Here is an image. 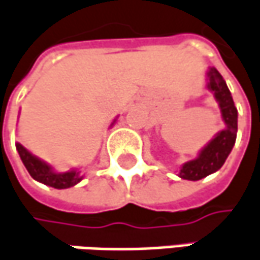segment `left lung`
<instances>
[{"instance_id":"left-lung-1","label":"left lung","mask_w":260,"mask_h":260,"mask_svg":"<svg viewBox=\"0 0 260 260\" xmlns=\"http://www.w3.org/2000/svg\"><path fill=\"white\" fill-rule=\"evenodd\" d=\"M208 77V88L214 93L220 105L221 115L225 122V129L217 134V137L199 152L198 158L183 164L179 176L186 180H199L220 170L233 150L237 135V109L234 106L232 93L224 78L215 68H209Z\"/></svg>"}]
</instances>
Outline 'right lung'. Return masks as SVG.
Segmentation results:
<instances>
[{"label": "right lung", "mask_w": 260, "mask_h": 260, "mask_svg": "<svg viewBox=\"0 0 260 260\" xmlns=\"http://www.w3.org/2000/svg\"><path fill=\"white\" fill-rule=\"evenodd\" d=\"M16 147L20 154V158L26 166L30 176L43 185H48L55 189H67V187L77 185L83 179V176H80V172H75V170L65 172V173H56L52 170L51 166L43 163L38 157L30 154L21 144H17Z\"/></svg>", "instance_id": "1"}]
</instances>
